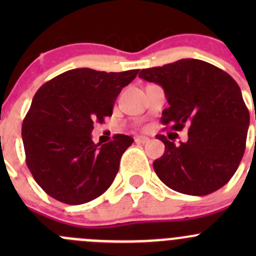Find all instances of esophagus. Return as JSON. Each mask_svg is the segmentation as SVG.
Returning a JSON list of instances; mask_svg holds the SVG:
<instances>
[{"label": "esophagus", "mask_w": 256, "mask_h": 256, "mask_svg": "<svg viewBox=\"0 0 256 256\" xmlns=\"http://www.w3.org/2000/svg\"><path fill=\"white\" fill-rule=\"evenodd\" d=\"M148 141H150V138H146V136H136L135 138L136 144H147Z\"/></svg>", "instance_id": "obj_1"}]
</instances>
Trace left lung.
Wrapping results in <instances>:
<instances>
[{"label":"left lung","instance_id":"8db88e82","mask_svg":"<svg viewBox=\"0 0 256 256\" xmlns=\"http://www.w3.org/2000/svg\"><path fill=\"white\" fill-rule=\"evenodd\" d=\"M138 76L164 88L170 106L162 124L176 131L190 126L188 140L178 146L156 136L164 144V154L154 162L160 180L190 196L209 194L228 183L244 154L250 121L236 80L200 59L142 69Z\"/></svg>","mask_w":256,"mask_h":256}]
</instances>
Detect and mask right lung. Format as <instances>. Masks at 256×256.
<instances>
[{"label": "right lung", "mask_w": 256, "mask_h": 256, "mask_svg": "<svg viewBox=\"0 0 256 256\" xmlns=\"http://www.w3.org/2000/svg\"><path fill=\"white\" fill-rule=\"evenodd\" d=\"M138 73L72 69L36 92L22 125L26 164L52 198L82 204L112 186L134 138L118 134L110 142L94 144L92 131L112 115L116 98Z\"/></svg>", "instance_id": "1"}]
</instances>
